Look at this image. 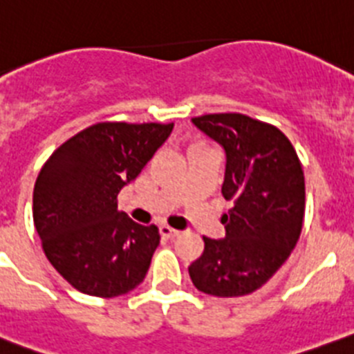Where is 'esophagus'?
<instances>
[{"instance_id":"34e87169","label":"esophagus","mask_w":354,"mask_h":354,"mask_svg":"<svg viewBox=\"0 0 354 354\" xmlns=\"http://www.w3.org/2000/svg\"><path fill=\"white\" fill-rule=\"evenodd\" d=\"M160 233L161 236L165 238H175V236H179V231L174 230V227H170V225H160Z\"/></svg>"}]
</instances>
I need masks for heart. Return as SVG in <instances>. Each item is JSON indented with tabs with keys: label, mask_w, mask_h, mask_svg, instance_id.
Returning <instances> with one entry per match:
<instances>
[{
	"label": "heart",
	"mask_w": 354,
	"mask_h": 354,
	"mask_svg": "<svg viewBox=\"0 0 354 354\" xmlns=\"http://www.w3.org/2000/svg\"><path fill=\"white\" fill-rule=\"evenodd\" d=\"M193 147H207V146H205L203 142H194V144H191L189 149H193Z\"/></svg>",
	"instance_id": "obj_1"
}]
</instances>
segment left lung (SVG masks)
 Listing matches in <instances>:
<instances>
[{
  "instance_id": "obj_1",
  "label": "left lung",
  "mask_w": 354,
  "mask_h": 354,
  "mask_svg": "<svg viewBox=\"0 0 354 354\" xmlns=\"http://www.w3.org/2000/svg\"><path fill=\"white\" fill-rule=\"evenodd\" d=\"M193 124L224 149L222 196L233 208L222 217L225 238L203 236V254L189 266L191 280L215 297L252 294L281 268L301 236L302 165L285 133L245 114H205Z\"/></svg>"
}]
</instances>
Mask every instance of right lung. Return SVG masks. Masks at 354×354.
I'll return each instance as SVG.
<instances>
[{
	"label": "right lung",
	"instance_id": "right-lung-1",
	"mask_svg": "<svg viewBox=\"0 0 354 354\" xmlns=\"http://www.w3.org/2000/svg\"><path fill=\"white\" fill-rule=\"evenodd\" d=\"M174 123H97L71 137L39 171L32 218L50 264L76 290L118 297L142 283L160 245L156 225L118 212Z\"/></svg>",
	"mask_w": 354,
	"mask_h": 354
}]
</instances>
